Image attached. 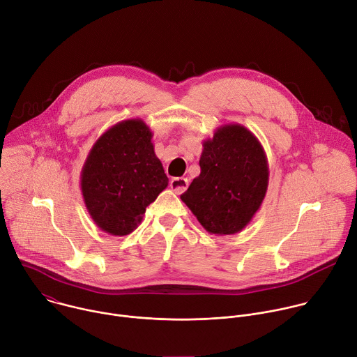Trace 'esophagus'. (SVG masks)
I'll list each match as a JSON object with an SVG mask.
<instances>
[{"label": "esophagus", "mask_w": 357, "mask_h": 357, "mask_svg": "<svg viewBox=\"0 0 357 357\" xmlns=\"http://www.w3.org/2000/svg\"><path fill=\"white\" fill-rule=\"evenodd\" d=\"M189 185V181L186 178H174L171 181V189L175 192V193H183L186 190Z\"/></svg>", "instance_id": "obj_1"}]
</instances>
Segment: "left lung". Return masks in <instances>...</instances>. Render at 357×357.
<instances>
[{
  "mask_svg": "<svg viewBox=\"0 0 357 357\" xmlns=\"http://www.w3.org/2000/svg\"><path fill=\"white\" fill-rule=\"evenodd\" d=\"M202 145L200 175L181 199L211 234H236L251 222L267 193L264 148L240 124L219 127Z\"/></svg>",
  "mask_w": 357,
  "mask_h": 357,
  "instance_id": "1",
  "label": "left lung"
}]
</instances>
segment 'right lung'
I'll return each instance as SVG.
<instances>
[{"instance_id":"right-lung-1","label":"right lung","mask_w":357,"mask_h":357,"mask_svg":"<svg viewBox=\"0 0 357 357\" xmlns=\"http://www.w3.org/2000/svg\"><path fill=\"white\" fill-rule=\"evenodd\" d=\"M155 155L152 131L141 119L109 128L91 146L80 174L84 205L93 222L112 236H127L146 206L168 186Z\"/></svg>"}]
</instances>
